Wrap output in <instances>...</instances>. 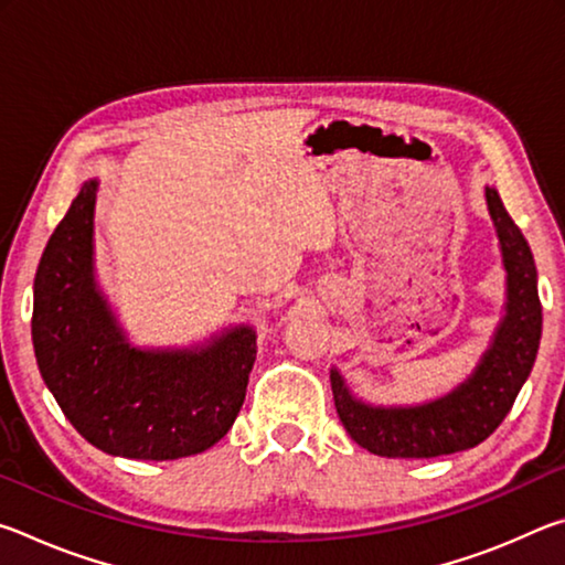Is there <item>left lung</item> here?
I'll use <instances>...</instances> for the list:
<instances>
[{
	"label": "left lung",
	"instance_id": "left-lung-1",
	"mask_svg": "<svg viewBox=\"0 0 565 565\" xmlns=\"http://www.w3.org/2000/svg\"><path fill=\"white\" fill-rule=\"evenodd\" d=\"M486 206L499 236L505 271L503 317L489 349L461 384L424 404H371L331 366V391L343 428L366 451L386 458H434L486 441L509 414L529 379L541 343L543 313L531 246L505 212L499 191L486 186Z\"/></svg>",
	"mask_w": 565,
	"mask_h": 565
}]
</instances>
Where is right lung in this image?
I'll list each match as a JSON object with an SVG mask.
<instances>
[{
	"label": "right lung",
	"instance_id": "1",
	"mask_svg": "<svg viewBox=\"0 0 565 565\" xmlns=\"http://www.w3.org/2000/svg\"><path fill=\"white\" fill-rule=\"evenodd\" d=\"M99 179H87L34 276L32 343L70 424L109 456L174 461L222 441L244 404L256 329L234 323L191 347H137L102 291L94 248Z\"/></svg>",
	"mask_w": 565,
	"mask_h": 565
}]
</instances>
